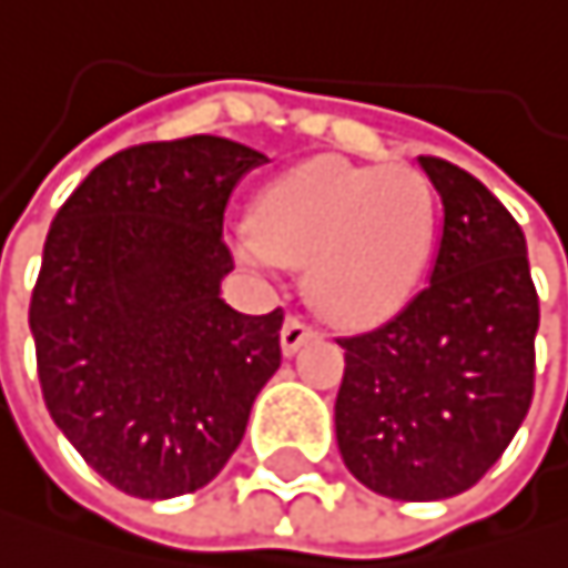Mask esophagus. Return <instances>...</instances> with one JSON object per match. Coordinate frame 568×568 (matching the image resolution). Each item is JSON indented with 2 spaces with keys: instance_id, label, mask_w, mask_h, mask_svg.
<instances>
[{
  "instance_id": "esophagus-1",
  "label": "esophagus",
  "mask_w": 568,
  "mask_h": 568,
  "mask_svg": "<svg viewBox=\"0 0 568 568\" xmlns=\"http://www.w3.org/2000/svg\"><path fill=\"white\" fill-rule=\"evenodd\" d=\"M316 334V326L310 323V320H303V316H286V323H282V351L286 354H296L310 337Z\"/></svg>"
}]
</instances>
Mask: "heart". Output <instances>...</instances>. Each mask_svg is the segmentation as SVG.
Returning a JSON list of instances; mask_svg holds the SVG:
<instances>
[{
    "label": "heart",
    "mask_w": 568,
    "mask_h": 568,
    "mask_svg": "<svg viewBox=\"0 0 568 568\" xmlns=\"http://www.w3.org/2000/svg\"><path fill=\"white\" fill-rule=\"evenodd\" d=\"M433 242L436 193L419 170L313 160L265 186L234 252L255 268L310 265V300L326 316L361 323L416 293Z\"/></svg>",
    "instance_id": "obj_1"
}]
</instances>
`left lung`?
Returning <instances> with one entry per match:
<instances>
[{"label": "left lung", "instance_id": "1", "mask_svg": "<svg viewBox=\"0 0 568 568\" xmlns=\"http://www.w3.org/2000/svg\"><path fill=\"white\" fill-rule=\"evenodd\" d=\"M419 163L443 197L426 290L375 331L337 337L341 456L364 487L395 500L470 490L535 395L538 293L525 234L477 176L439 156Z\"/></svg>", "mask_w": 568, "mask_h": 568}]
</instances>
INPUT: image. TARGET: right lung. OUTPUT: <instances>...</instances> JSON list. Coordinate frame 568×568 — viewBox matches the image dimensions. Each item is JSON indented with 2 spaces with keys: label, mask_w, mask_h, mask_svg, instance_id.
I'll use <instances>...</instances> for the list:
<instances>
[{
  "label": "right lung",
  "mask_w": 568,
  "mask_h": 568,
  "mask_svg": "<svg viewBox=\"0 0 568 568\" xmlns=\"http://www.w3.org/2000/svg\"><path fill=\"white\" fill-rule=\"evenodd\" d=\"M265 156L221 135L139 142L57 211L30 300L43 402L108 484L145 500L211 484L282 361V306L221 300L224 207Z\"/></svg>",
  "instance_id": "1"
}]
</instances>
